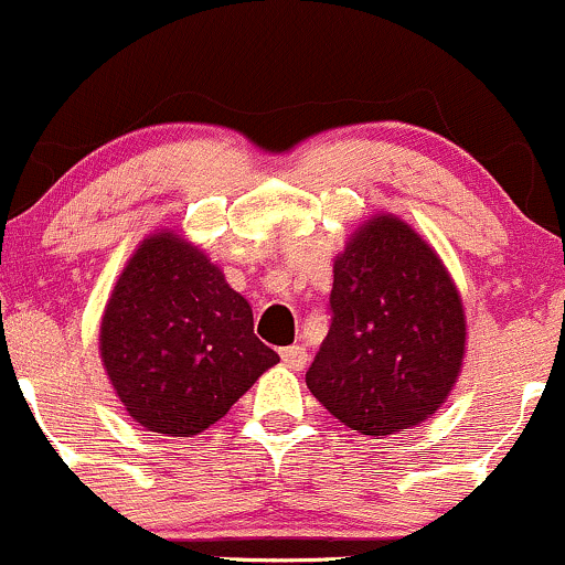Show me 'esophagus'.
Masks as SVG:
<instances>
[{"label": "esophagus", "mask_w": 565, "mask_h": 565, "mask_svg": "<svg viewBox=\"0 0 565 565\" xmlns=\"http://www.w3.org/2000/svg\"><path fill=\"white\" fill-rule=\"evenodd\" d=\"M280 358H282V363L288 365V367H294V371H301V367L307 365V350H303L301 344L282 347V350H280Z\"/></svg>", "instance_id": "esophagus-1"}]
</instances>
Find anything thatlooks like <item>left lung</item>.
<instances>
[{
  "label": "left lung",
  "instance_id": "left-lung-1",
  "mask_svg": "<svg viewBox=\"0 0 565 565\" xmlns=\"http://www.w3.org/2000/svg\"><path fill=\"white\" fill-rule=\"evenodd\" d=\"M331 328L309 392L347 427L395 435L440 408L465 358V309L435 250L395 215L335 258Z\"/></svg>",
  "mask_w": 565,
  "mask_h": 565
}]
</instances>
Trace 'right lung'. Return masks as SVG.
<instances>
[{
  "instance_id": "1",
  "label": "right lung",
  "mask_w": 565,
  "mask_h": 565,
  "mask_svg": "<svg viewBox=\"0 0 565 565\" xmlns=\"http://www.w3.org/2000/svg\"><path fill=\"white\" fill-rule=\"evenodd\" d=\"M100 358L132 419L175 437L211 427L280 363L253 333L250 303L170 232L143 239L114 285Z\"/></svg>"
}]
</instances>
